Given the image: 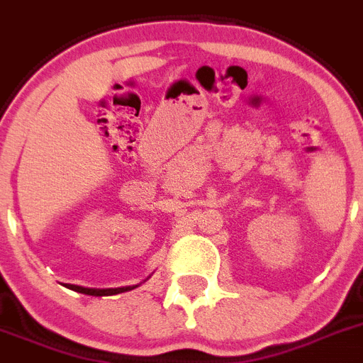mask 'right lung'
I'll return each mask as SVG.
<instances>
[{
  "instance_id": "right-lung-1",
  "label": "right lung",
  "mask_w": 363,
  "mask_h": 363,
  "mask_svg": "<svg viewBox=\"0 0 363 363\" xmlns=\"http://www.w3.org/2000/svg\"><path fill=\"white\" fill-rule=\"evenodd\" d=\"M69 290H74V292L79 294H86V296H94V297H101V296H116V294L121 292H128V290L135 289V286H121V289H84V286H79V284H64Z\"/></svg>"
}]
</instances>
